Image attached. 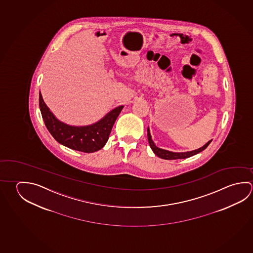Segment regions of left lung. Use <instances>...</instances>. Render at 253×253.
Returning a JSON list of instances; mask_svg holds the SVG:
<instances>
[{
	"label": "left lung",
	"mask_w": 253,
	"mask_h": 253,
	"mask_svg": "<svg viewBox=\"0 0 253 253\" xmlns=\"http://www.w3.org/2000/svg\"><path fill=\"white\" fill-rule=\"evenodd\" d=\"M147 138H148V142L150 145L152 150L154 151L155 155L159 156L160 158L165 160H176V159H185V158H188L193 155L198 154L200 152L204 151L205 148H207V146L211 144V140H210L208 143H206L203 147H201L197 150L191 151V152H186V153H173V152H169V151L164 150L162 148H159L155 146V143L152 140L151 137L150 131L149 128L147 129Z\"/></svg>",
	"instance_id": "1"
}]
</instances>
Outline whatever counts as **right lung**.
I'll list each match as a JSON object with an SVG mask.
<instances>
[{"instance_id": "add662e5", "label": "right lung", "mask_w": 253, "mask_h": 253, "mask_svg": "<svg viewBox=\"0 0 253 253\" xmlns=\"http://www.w3.org/2000/svg\"><path fill=\"white\" fill-rule=\"evenodd\" d=\"M39 106L45 126L52 137L64 146L84 153H93L100 150L106 145L114 124L124 107H116L95 125L74 127L65 125L55 118L41 93Z\"/></svg>"}]
</instances>
